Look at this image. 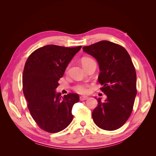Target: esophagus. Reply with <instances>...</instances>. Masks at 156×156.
<instances>
[{
    "mask_svg": "<svg viewBox=\"0 0 156 156\" xmlns=\"http://www.w3.org/2000/svg\"><path fill=\"white\" fill-rule=\"evenodd\" d=\"M87 99H88V97H85V96H81V97H80V100H81V101L87 100Z\"/></svg>",
    "mask_w": 156,
    "mask_h": 156,
    "instance_id": "esophagus-1",
    "label": "esophagus"
}]
</instances>
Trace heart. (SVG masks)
<instances>
[{"label": "heart", "instance_id": "obj_1", "mask_svg": "<svg viewBox=\"0 0 156 156\" xmlns=\"http://www.w3.org/2000/svg\"><path fill=\"white\" fill-rule=\"evenodd\" d=\"M93 61H94V60L91 58L84 57L82 59L81 62H82L83 66L86 68L90 64V63H91L92 62H93ZM68 68H69V66L66 68V70H68ZM73 90L75 92H77L80 94H86L88 92V90H89L88 84H84V83H80V84H76V85H75L73 87Z\"/></svg>", "mask_w": 156, "mask_h": 156}]
</instances>
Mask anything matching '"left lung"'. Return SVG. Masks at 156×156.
Returning <instances> with one entry per match:
<instances>
[{"label":"left lung","mask_w":156,"mask_h":156,"mask_svg":"<svg viewBox=\"0 0 156 156\" xmlns=\"http://www.w3.org/2000/svg\"><path fill=\"white\" fill-rule=\"evenodd\" d=\"M95 58L100 66L98 81L107 99L92 112V119L100 128L113 131L123 126L133 111L136 95L135 68L126 49L106 40L83 48Z\"/></svg>","instance_id":"left-lung-1"}]
</instances>
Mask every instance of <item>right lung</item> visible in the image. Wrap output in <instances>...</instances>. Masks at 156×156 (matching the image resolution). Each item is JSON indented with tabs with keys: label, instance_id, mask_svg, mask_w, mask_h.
I'll return each instance as SVG.
<instances>
[{
	"label": "right lung",
	"instance_id": "right-lung-1",
	"mask_svg": "<svg viewBox=\"0 0 156 156\" xmlns=\"http://www.w3.org/2000/svg\"><path fill=\"white\" fill-rule=\"evenodd\" d=\"M81 48L48 45L32 52L26 61L23 90L27 107L40 128L49 133L66 128L73 119L72 110L79 101L78 94L62 97L55 90L68 64Z\"/></svg>",
	"mask_w": 156,
	"mask_h": 156
}]
</instances>
